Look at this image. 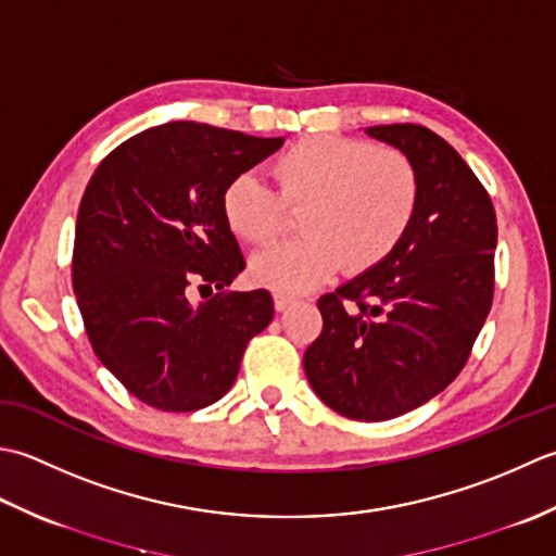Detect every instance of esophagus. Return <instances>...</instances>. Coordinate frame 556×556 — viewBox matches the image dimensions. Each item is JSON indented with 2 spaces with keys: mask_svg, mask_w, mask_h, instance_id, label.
<instances>
[{
  "mask_svg": "<svg viewBox=\"0 0 556 556\" xmlns=\"http://www.w3.org/2000/svg\"><path fill=\"white\" fill-rule=\"evenodd\" d=\"M292 302H294L292 294H286V292H276V294H274V304H276V309H278V312L288 309Z\"/></svg>",
  "mask_w": 556,
  "mask_h": 556,
  "instance_id": "1",
  "label": "esophagus"
}]
</instances>
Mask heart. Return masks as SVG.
Instances as JSON below:
<instances>
[{
	"instance_id": "1",
	"label": "heart",
	"mask_w": 556,
	"mask_h": 556,
	"mask_svg": "<svg viewBox=\"0 0 556 556\" xmlns=\"http://www.w3.org/2000/svg\"><path fill=\"white\" fill-rule=\"evenodd\" d=\"M270 175L278 194L254 173L223 189L228 228L249 244H268L300 211V240L252 258V276L278 292H304L338 266L369 270L395 252L420 206V175L403 151L371 141L309 136L282 151Z\"/></svg>"
}]
</instances>
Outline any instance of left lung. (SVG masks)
<instances>
[{
	"mask_svg": "<svg viewBox=\"0 0 556 556\" xmlns=\"http://www.w3.org/2000/svg\"><path fill=\"white\" fill-rule=\"evenodd\" d=\"M365 134L401 149L420 175V206L395 252L319 298L324 328L304 353L316 395L381 422L444 391L466 367L492 309L496 213L468 163L422 124Z\"/></svg>",
	"mask_w": 556,
	"mask_h": 556,
	"instance_id": "1",
	"label": "left lung"
}]
</instances>
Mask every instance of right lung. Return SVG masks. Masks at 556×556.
I'll return each instance as SVG.
<instances>
[{
    "instance_id": "right-lung-1",
    "label": "right lung",
    "mask_w": 556,
    "mask_h": 556,
    "mask_svg": "<svg viewBox=\"0 0 556 556\" xmlns=\"http://www.w3.org/2000/svg\"><path fill=\"white\" fill-rule=\"evenodd\" d=\"M280 146V136L167 122L119 143L90 177L74 237L76 302L93 353L141 403L191 413L223 399L247 343L274 319L268 290H228L244 256L220 197ZM194 291L203 303L190 302Z\"/></svg>"
}]
</instances>
